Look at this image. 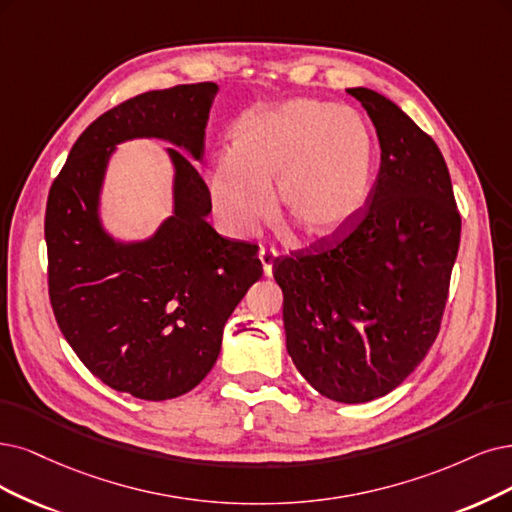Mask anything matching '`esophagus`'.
I'll return each instance as SVG.
<instances>
[{
	"label": "esophagus",
	"instance_id": "1",
	"mask_svg": "<svg viewBox=\"0 0 512 512\" xmlns=\"http://www.w3.org/2000/svg\"><path fill=\"white\" fill-rule=\"evenodd\" d=\"M274 259H276V251H270V249H261L259 251V261H261V266H263V276H272Z\"/></svg>",
	"mask_w": 512,
	"mask_h": 512
}]
</instances>
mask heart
I'll return each instance as SVG.
<instances>
[{
    "label": "heart",
    "mask_w": 512,
    "mask_h": 512,
    "mask_svg": "<svg viewBox=\"0 0 512 512\" xmlns=\"http://www.w3.org/2000/svg\"><path fill=\"white\" fill-rule=\"evenodd\" d=\"M375 166V135L361 113L297 97L242 113L232 151L213 160L208 194L225 230L251 238L272 213L274 183L289 221L312 240H331L365 213Z\"/></svg>",
    "instance_id": "1"
}]
</instances>
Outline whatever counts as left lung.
Instances as JSON below:
<instances>
[{"mask_svg":"<svg viewBox=\"0 0 512 512\" xmlns=\"http://www.w3.org/2000/svg\"><path fill=\"white\" fill-rule=\"evenodd\" d=\"M348 92L382 149L371 200L346 234L278 257L274 278L297 371L331 401L367 403L399 386L437 339L462 219L437 143L384 94Z\"/></svg>","mask_w":512,"mask_h":512,"instance_id":"left-lung-1","label":"left lung"}]
</instances>
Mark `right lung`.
<instances>
[{
	"instance_id": "add662e5",
	"label": "right lung",
	"mask_w": 512,
	"mask_h": 512,
	"mask_svg": "<svg viewBox=\"0 0 512 512\" xmlns=\"http://www.w3.org/2000/svg\"><path fill=\"white\" fill-rule=\"evenodd\" d=\"M219 86L151 90L109 109L75 141L46 204L50 301L65 339L103 384L143 401L175 399L217 363L227 318L261 278L257 246L217 234L194 162ZM160 138L174 164V215L141 241L100 219L120 142ZM185 150L188 159L182 154Z\"/></svg>"
}]
</instances>
